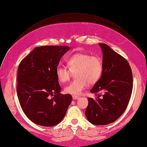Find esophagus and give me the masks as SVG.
<instances>
[{"label": "esophagus", "instance_id": "1", "mask_svg": "<svg viewBox=\"0 0 147 147\" xmlns=\"http://www.w3.org/2000/svg\"><path fill=\"white\" fill-rule=\"evenodd\" d=\"M72 97H73V99L74 100H77V99H79L80 98V96H76V95H73V96H72Z\"/></svg>", "mask_w": 147, "mask_h": 147}]
</instances>
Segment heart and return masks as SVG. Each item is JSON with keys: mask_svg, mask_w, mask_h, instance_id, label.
<instances>
[{"mask_svg": "<svg viewBox=\"0 0 147 147\" xmlns=\"http://www.w3.org/2000/svg\"><path fill=\"white\" fill-rule=\"evenodd\" d=\"M67 67L58 65L55 74L57 79L63 83L70 80L73 73L76 79L64 88V92L73 95L80 94L88 84L99 81L103 72V64L99 57L88 53H76L66 60Z\"/></svg>", "mask_w": 147, "mask_h": 147, "instance_id": "heart-1", "label": "heart"}]
</instances>
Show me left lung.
Returning <instances> with one entry per match:
<instances>
[{
	"label": "left lung",
	"instance_id": "left-lung-1",
	"mask_svg": "<svg viewBox=\"0 0 147 147\" xmlns=\"http://www.w3.org/2000/svg\"><path fill=\"white\" fill-rule=\"evenodd\" d=\"M99 45L103 53V72L90 90L97 98H87L85 115L92 124L105 125L115 122L125 111L132 91L133 77L125 58L107 45Z\"/></svg>",
	"mask_w": 147,
	"mask_h": 147
}]
</instances>
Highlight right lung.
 Listing matches in <instances>:
<instances>
[{
	"mask_svg": "<svg viewBox=\"0 0 147 147\" xmlns=\"http://www.w3.org/2000/svg\"><path fill=\"white\" fill-rule=\"evenodd\" d=\"M67 46H41L21 61L17 76V95L24 113L32 122L53 126L64 118L72 101L71 94L60 93L55 74Z\"/></svg>",
	"mask_w": 147,
	"mask_h": 147,
	"instance_id": "1",
	"label": "right lung"
}]
</instances>
